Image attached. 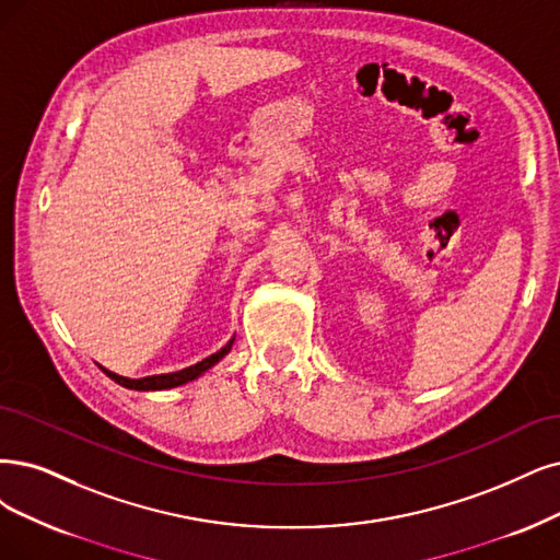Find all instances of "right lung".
<instances>
[{
    "label": "right lung",
    "mask_w": 560,
    "mask_h": 560,
    "mask_svg": "<svg viewBox=\"0 0 560 560\" xmlns=\"http://www.w3.org/2000/svg\"><path fill=\"white\" fill-rule=\"evenodd\" d=\"M231 348H233V339L228 341V343L219 350V353H214V355H210V358H205L202 362H198V364H194V366H186V369H182V371H173V374H161V376L124 378V376H117V374H113V371L103 369V366H101V371H103V374H106L108 378H113L115 383H119L121 387H129V389H140V392H148V389H171V387L184 385V383H189V381H196L200 374H205L207 369H212L223 355L231 353Z\"/></svg>",
    "instance_id": "obj_1"
}]
</instances>
